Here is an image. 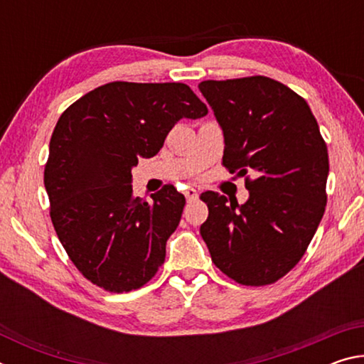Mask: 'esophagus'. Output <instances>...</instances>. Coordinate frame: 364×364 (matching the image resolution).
Masks as SVG:
<instances>
[{
	"label": "esophagus",
	"instance_id": "34e87169",
	"mask_svg": "<svg viewBox=\"0 0 364 364\" xmlns=\"http://www.w3.org/2000/svg\"><path fill=\"white\" fill-rule=\"evenodd\" d=\"M184 196H186L188 200H194V199H197V197H199V193H197L194 188H188L186 191H184Z\"/></svg>",
	"mask_w": 364,
	"mask_h": 364
}]
</instances>
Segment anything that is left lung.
<instances>
[{"label": "left lung", "instance_id": "obj_1", "mask_svg": "<svg viewBox=\"0 0 364 364\" xmlns=\"http://www.w3.org/2000/svg\"><path fill=\"white\" fill-rule=\"evenodd\" d=\"M199 90L223 128L221 164L245 176L250 193L242 205L200 194L208 207L202 239L237 284H273L300 262L324 215L326 141L304 97L273 78L205 80Z\"/></svg>", "mask_w": 364, "mask_h": 364}]
</instances>
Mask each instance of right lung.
Here are the masks:
<instances>
[{
  "label": "right lung",
  "instance_id": "right-lung-1",
  "mask_svg": "<svg viewBox=\"0 0 364 364\" xmlns=\"http://www.w3.org/2000/svg\"><path fill=\"white\" fill-rule=\"evenodd\" d=\"M207 114L184 83L110 82L59 117L45 165L49 217L90 282L122 294L156 276L186 199L171 184L152 200L134 197L132 167L156 156L183 117Z\"/></svg>",
  "mask_w": 364,
  "mask_h": 364
}]
</instances>
